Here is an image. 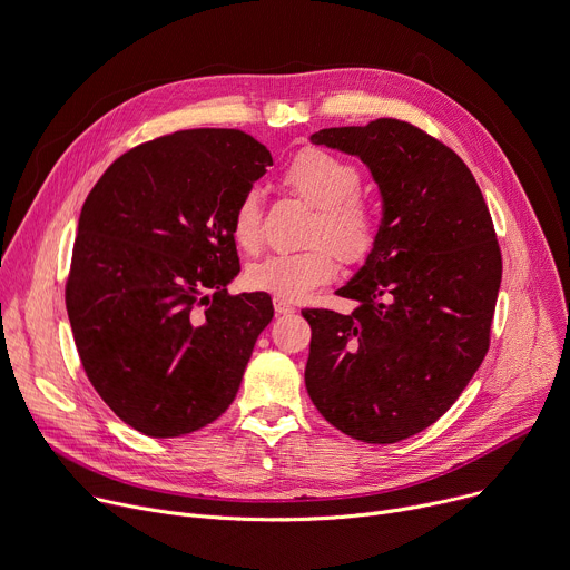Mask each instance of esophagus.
Instances as JSON below:
<instances>
[{
	"label": "esophagus",
	"mask_w": 570,
	"mask_h": 570,
	"mask_svg": "<svg viewBox=\"0 0 570 570\" xmlns=\"http://www.w3.org/2000/svg\"><path fill=\"white\" fill-rule=\"evenodd\" d=\"M273 302H275V312H277V314H293V312H295V306H293L288 299L275 297Z\"/></svg>",
	"instance_id": "obj_1"
}]
</instances>
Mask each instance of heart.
<instances>
[{
    "instance_id": "heart-1",
    "label": "heart",
    "mask_w": 570,
    "mask_h": 570,
    "mask_svg": "<svg viewBox=\"0 0 570 570\" xmlns=\"http://www.w3.org/2000/svg\"><path fill=\"white\" fill-rule=\"evenodd\" d=\"M282 188L314 209L306 243L295 254H271L247 268L245 282L254 291L282 299H299L336 273V258L347 266L366 262L380 234V216L373 202L361 195V170L318 147H306L282 170ZM262 195L245 190L232 214L234 240L254 252L262 238Z\"/></svg>"
}]
</instances>
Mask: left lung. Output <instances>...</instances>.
Segmentation results:
<instances>
[{"label":"left lung","mask_w":570,"mask_h":570,"mask_svg":"<svg viewBox=\"0 0 570 570\" xmlns=\"http://www.w3.org/2000/svg\"><path fill=\"white\" fill-rule=\"evenodd\" d=\"M312 142L354 154L382 193L377 243L336 291L352 314L304 308L308 397L343 434L397 443L436 423L480 368L502 279L482 190L456 154L395 118Z\"/></svg>","instance_id":"left-lung-1"}]
</instances>
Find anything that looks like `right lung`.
Wrapping results in <instances>:
<instances>
[{
    "label": "right lung",
    "instance_id": "add662e5",
    "mask_svg": "<svg viewBox=\"0 0 570 570\" xmlns=\"http://www.w3.org/2000/svg\"><path fill=\"white\" fill-rule=\"evenodd\" d=\"M268 166L238 129H186L125 151L83 202L66 284L77 352L99 397L151 439L220 419L273 321L268 293H227L234 206Z\"/></svg>",
    "mask_w": 570,
    "mask_h": 570
}]
</instances>
